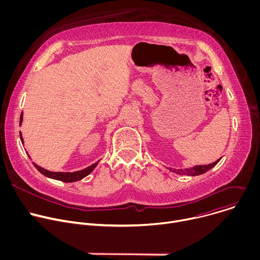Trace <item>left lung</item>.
Wrapping results in <instances>:
<instances>
[{
    "label": "left lung",
    "instance_id": "1",
    "mask_svg": "<svg viewBox=\"0 0 260 260\" xmlns=\"http://www.w3.org/2000/svg\"><path fill=\"white\" fill-rule=\"evenodd\" d=\"M220 159H218L217 161L213 162V164H210V165H204V166H196L193 168H190V169H185V170H172L170 169L171 172H174L176 174H179V175H187V176H198V175H202L204 173H206L207 171L211 170L213 167H215L218 161Z\"/></svg>",
    "mask_w": 260,
    "mask_h": 260
}]
</instances>
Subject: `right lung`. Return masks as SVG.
<instances>
[{
    "instance_id": "obj_1",
    "label": "right lung",
    "mask_w": 260,
    "mask_h": 260,
    "mask_svg": "<svg viewBox=\"0 0 260 260\" xmlns=\"http://www.w3.org/2000/svg\"><path fill=\"white\" fill-rule=\"evenodd\" d=\"M21 122H22V113L20 115V123ZM19 135H20V140L23 143V139H22L21 133ZM99 161L94 162L93 165H91V166H89V167H87V168H85V169H83L81 171L72 172V173H68V172H64V173L63 172H50V171H47V170L39 167L38 165H36L35 162H32V164H34L35 168L38 170L42 175H44V176H46L48 178H51V179H55V180H59V181H62V182H69L70 183V182L79 181V180L83 179L84 177H86L87 175H89L94 170V168L98 166Z\"/></svg>"
}]
</instances>
